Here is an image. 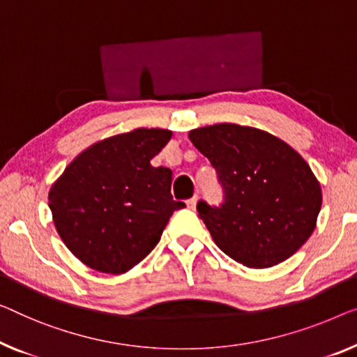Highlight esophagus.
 <instances>
[{
    "instance_id": "1",
    "label": "esophagus",
    "mask_w": 357,
    "mask_h": 357,
    "mask_svg": "<svg viewBox=\"0 0 357 357\" xmlns=\"http://www.w3.org/2000/svg\"><path fill=\"white\" fill-rule=\"evenodd\" d=\"M197 200H199V197H197V195H194L192 199H189V200H188V208H190V210H195V206H197Z\"/></svg>"
}]
</instances>
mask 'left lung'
Instances as JSON below:
<instances>
[{
  "label": "left lung",
  "mask_w": 357,
  "mask_h": 357,
  "mask_svg": "<svg viewBox=\"0 0 357 357\" xmlns=\"http://www.w3.org/2000/svg\"><path fill=\"white\" fill-rule=\"evenodd\" d=\"M189 139L225 190L221 206L197 204L213 241L247 268H271L301 248L316 227L321 184L294 147L236 123L197 128Z\"/></svg>",
  "instance_id": "obj_1"
}]
</instances>
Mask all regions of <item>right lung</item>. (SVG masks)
I'll use <instances>...</instances> for the list:
<instances>
[{
  "instance_id": "obj_1",
  "label": "right lung",
  "mask_w": 357,
  "mask_h": 357,
  "mask_svg": "<svg viewBox=\"0 0 357 357\" xmlns=\"http://www.w3.org/2000/svg\"><path fill=\"white\" fill-rule=\"evenodd\" d=\"M160 128H137L89 146L50 189L62 242L88 268L123 274L160 241L183 202L172 197V169L151 160L172 139Z\"/></svg>"
}]
</instances>
